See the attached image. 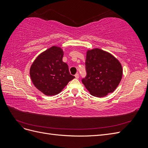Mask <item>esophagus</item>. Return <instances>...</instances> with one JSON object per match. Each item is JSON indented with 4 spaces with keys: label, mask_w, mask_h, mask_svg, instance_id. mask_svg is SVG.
<instances>
[{
    "label": "esophagus",
    "mask_w": 148,
    "mask_h": 148,
    "mask_svg": "<svg viewBox=\"0 0 148 148\" xmlns=\"http://www.w3.org/2000/svg\"><path fill=\"white\" fill-rule=\"evenodd\" d=\"M75 77L76 78L78 79L79 78V74L78 73H76V75H75Z\"/></svg>",
    "instance_id": "obj_1"
}]
</instances>
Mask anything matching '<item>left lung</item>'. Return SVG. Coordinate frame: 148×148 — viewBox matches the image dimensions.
<instances>
[{
    "label": "left lung",
    "instance_id": "8db88e82",
    "mask_svg": "<svg viewBox=\"0 0 148 148\" xmlns=\"http://www.w3.org/2000/svg\"><path fill=\"white\" fill-rule=\"evenodd\" d=\"M86 77L82 83L91 95L102 97L114 92L122 79L123 69L111 53L95 48L86 52Z\"/></svg>",
    "mask_w": 148,
    "mask_h": 148
}]
</instances>
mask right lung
<instances>
[{
  "mask_svg": "<svg viewBox=\"0 0 148 148\" xmlns=\"http://www.w3.org/2000/svg\"><path fill=\"white\" fill-rule=\"evenodd\" d=\"M62 48L52 46L36 57L31 66L30 77L34 86L47 96L58 95L75 77L62 61Z\"/></svg>",
  "mask_w": 148,
  "mask_h": 148,
  "instance_id": "obj_1",
  "label": "right lung"
}]
</instances>
